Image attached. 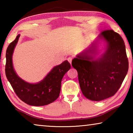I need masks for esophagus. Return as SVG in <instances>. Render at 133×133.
<instances>
[{"label": "esophagus", "instance_id": "esophagus-1", "mask_svg": "<svg viewBox=\"0 0 133 133\" xmlns=\"http://www.w3.org/2000/svg\"><path fill=\"white\" fill-rule=\"evenodd\" d=\"M72 59H73V58H72L71 57H69L68 58H67V60H68V62H69L70 64H71Z\"/></svg>", "mask_w": 133, "mask_h": 133}]
</instances>
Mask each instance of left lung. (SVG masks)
<instances>
[{
  "instance_id": "left-lung-1",
  "label": "left lung",
  "mask_w": 133,
  "mask_h": 133,
  "mask_svg": "<svg viewBox=\"0 0 133 133\" xmlns=\"http://www.w3.org/2000/svg\"><path fill=\"white\" fill-rule=\"evenodd\" d=\"M99 39L107 43V48L100 57L96 44L77 56L72 66L77 70L81 90L92 101H101L113 96L120 89L129 70V61L124 40L112 30L101 32Z\"/></svg>"
}]
</instances>
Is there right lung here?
I'll list each match as a JSON object with an SVG mask.
<instances>
[{"instance_id": "add662e5", "label": "right lung", "mask_w": 133, "mask_h": 133, "mask_svg": "<svg viewBox=\"0 0 133 133\" xmlns=\"http://www.w3.org/2000/svg\"><path fill=\"white\" fill-rule=\"evenodd\" d=\"M20 35L8 47L6 53V76L15 93L22 101L33 106H42L53 102L59 96L61 82L71 66L67 60L54 67L40 82L31 84L20 78L13 66L12 55Z\"/></svg>"}]
</instances>
